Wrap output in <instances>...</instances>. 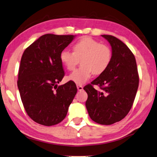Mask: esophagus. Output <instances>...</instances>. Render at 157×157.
Segmentation results:
<instances>
[{"mask_svg": "<svg viewBox=\"0 0 157 157\" xmlns=\"http://www.w3.org/2000/svg\"><path fill=\"white\" fill-rule=\"evenodd\" d=\"M77 88H78L79 91H81V90H83V87L80 85H77Z\"/></svg>", "mask_w": 157, "mask_h": 157, "instance_id": "esophagus-1", "label": "esophagus"}]
</instances>
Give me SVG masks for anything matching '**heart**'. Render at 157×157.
<instances>
[{
    "mask_svg": "<svg viewBox=\"0 0 157 157\" xmlns=\"http://www.w3.org/2000/svg\"><path fill=\"white\" fill-rule=\"evenodd\" d=\"M73 52L64 50L59 59L67 70H72L79 63L81 66L68 76V79L78 85L85 82L92 74L99 75L109 66L112 51L109 46L90 37H83L73 45Z\"/></svg>",
    "mask_w": 157,
    "mask_h": 157,
    "instance_id": "1",
    "label": "heart"
}]
</instances>
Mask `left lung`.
<instances>
[{
  "mask_svg": "<svg viewBox=\"0 0 157 157\" xmlns=\"http://www.w3.org/2000/svg\"><path fill=\"white\" fill-rule=\"evenodd\" d=\"M112 47L108 67L91 84L84 87L88 98L85 105L90 118L100 124L120 122L131 109L139 87V75L134 56L117 37L102 35ZM98 85L102 90L93 87Z\"/></svg>",
  "mask_w": 157,
  "mask_h": 157,
  "instance_id": "left-lung-1",
  "label": "left lung"
}]
</instances>
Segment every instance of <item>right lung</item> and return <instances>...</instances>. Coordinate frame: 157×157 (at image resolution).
<instances>
[{
    "mask_svg": "<svg viewBox=\"0 0 157 157\" xmlns=\"http://www.w3.org/2000/svg\"><path fill=\"white\" fill-rule=\"evenodd\" d=\"M75 37L42 35L22 56L17 87L28 115L40 124L52 126L62 122L77 93L74 82L57 85L65 76L59 55Z\"/></svg>",
    "mask_w": 157,
    "mask_h": 157,
    "instance_id": "obj_1",
    "label": "right lung"
}]
</instances>
